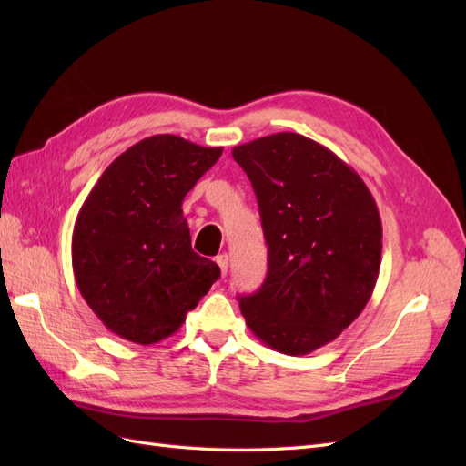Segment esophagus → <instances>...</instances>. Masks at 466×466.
<instances>
[{
  "instance_id": "1",
  "label": "esophagus",
  "mask_w": 466,
  "mask_h": 466,
  "mask_svg": "<svg viewBox=\"0 0 466 466\" xmlns=\"http://www.w3.org/2000/svg\"><path fill=\"white\" fill-rule=\"evenodd\" d=\"M216 262H218V266H219L221 274H223V276L228 274V268H229V257H228V255H219V257L216 258Z\"/></svg>"
}]
</instances>
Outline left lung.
Wrapping results in <instances>:
<instances>
[{
    "instance_id": "8db88e82",
    "label": "left lung",
    "mask_w": 466,
    "mask_h": 466,
    "mask_svg": "<svg viewBox=\"0 0 466 466\" xmlns=\"http://www.w3.org/2000/svg\"><path fill=\"white\" fill-rule=\"evenodd\" d=\"M255 188L268 274L238 298L260 342L305 356L354 322L375 289L383 228L370 188L329 147L278 132L233 147Z\"/></svg>"
}]
</instances>
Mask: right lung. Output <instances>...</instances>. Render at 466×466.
Returning <instances> with one entry per match:
<instances>
[{"instance_id": "obj_1", "label": "right lung", "mask_w": 466, "mask_h": 466, "mask_svg": "<svg viewBox=\"0 0 466 466\" xmlns=\"http://www.w3.org/2000/svg\"><path fill=\"white\" fill-rule=\"evenodd\" d=\"M221 151L173 134L146 137L83 202L72 235L76 284L124 340L149 346L175 334L219 278V266L192 250L182 200Z\"/></svg>"}]
</instances>
